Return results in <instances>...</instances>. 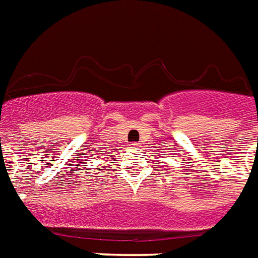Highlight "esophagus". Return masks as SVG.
<instances>
[{"label": "esophagus", "instance_id": "obj_1", "mask_svg": "<svg viewBox=\"0 0 258 258\" xmlns=\"http://www.w3.org/2000/svg\"><path fill=\"white\" fill-rule=\"evenodd\" d=\"M131 146H133L134 149H139V147H141V143H133Z\"/></svg>", "mask_w": 258, "mask_h": 258}]
</instances>
